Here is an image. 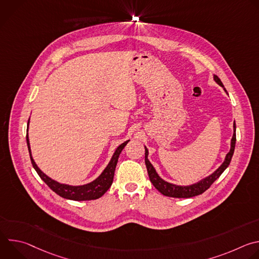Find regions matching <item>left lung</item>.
<instances>
[{"label": "left lung", "mask_w": 259, "mask_h": 259, "mask_svg": "<svg viewBox=\"0 0 259 259\" xmlns=\"http://www.w3.org/2000/svg\"><path fill=\"white\" fill-rule=\"evenodd\" d=\"M214 80L215 82L220 85L225 89V91L227 92L224 84L221 83L220 79L214 75ZM228 93V92H227ZM235 145H236V124H234V135L232 138V142H231V150L228 153L225 162L221 164V166L214 171L211 175H209L208 177L202 179L201 181L192 184V186H187V187H181V186H175V184L169 183L165 180H163L158 173L156 172L155 168L153 167V165L151 164V162L147 159V155H149V151L145 147V165H146V169H147V173H149V177L151 182L154 184V187L164 196L166 197H172V198H192L198 195L203 194L205 191H207L211 184L221 175L223 172L228 168V166L230 165L234 152H235Z\"/></svg>", "instance_id": "8db88e82"}]
</instances>
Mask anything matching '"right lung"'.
<instances>
[{
  "label": "right lung",
  "mask_w": 259,
  "mask_h": 259,
  "mask_svg": "<svg viewBox=\"0 0 259 259\" xmlns=\"http://www.w3.org/2000/svg\"><path fill=\"white\" fill-rule=\"evenodd\" d=\"M29 122V120H28ZM28 126V124H27ZM129 140L125 141L124 143H122L118 149L116 150L115 154L113 155L112 160L108 163V165L106 166V168L103 170V172L92 182L84 184V186H79V187H72V186H68V184H62L59 183L53 179H51L50 177H48L46 174H44L39 167L36 166V164L34 163L31 154H30V146H29V140H28V136L26 134V143H27V147H28V152H29V157H30V161L32 164V167L34 168V170L36 171V173L39 174V176L41 177V179L47 184V186L54 192L56 193L58 196L64 198V199H68V200H73V201H89V200H96L98 198H100L101 196H103L105 194V192L110 188L114 180V175H115V170H116V166L118 163V159L119 156L121 154V152L123 151L124 147L126 146V144L128 143Z\"/></svg>",
  "instance_id": "add662e5"
}]
</instances>
